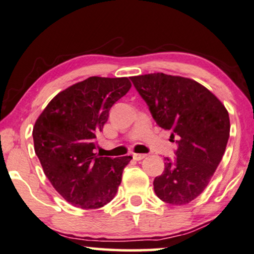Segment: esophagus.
Masks as SVG:
<instances>
[{
  "label": "esophagus",
  "mask_w": 254,
  "mask_h": 254,
  "mask_svg": "<svg viewBox=\"0 0 254 254\" xmlns=\"http://www.w3.org/2000/svg\"><path fill=\"white\" fill-rule=\"evenodd\" d=\"M132 156H133V159L137 160V161H140V160L146 158V156H147V155H146V154H137V153H134V154L132 155Z\"/></svg>",
  "instance_id": "obj_1"
}]
</instances>
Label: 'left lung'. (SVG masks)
I'll return each instance as SVG.
<instances>
[{
    "label": "left lung",
    "mask_w": 254,
    "mask_h": 254,
    "mask_svg": "<svg viewBox=\"0 0 254 254\" xmlns=\"http://www.w3.org/2000/svg\"><path fill=\"white\" fill-rule=\"evenodd\" d=\"M132 83L163 130L171 131L178 148L173 161L155 177L154 191L175 206L202 193L226 152L230 134L228 110L212 92L190 78L162 72L131 77ZM175 141V140H174Z\"/></svg>",
    "instance_id": "left-lung-1"
}]
</instances>
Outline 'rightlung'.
Here are the masks:
<instances>
[{"instance_id":"add662e5","label":"right lung","mask_w":254,"mask_h":254,"mask_svg":"<svg viewBox=\"0 0 254 254\" xmlns=\"http://www.w3.org/2000/svg\"><path fill=\"white\" fill-rule=\"evenodd\" d=\"M130 88L127 77H90L56 94L35 121V154L53 187L71 205L95 209L116 195L132 158L99 156L94 148L110 108Z\"/></svg>"}]
</instances>
